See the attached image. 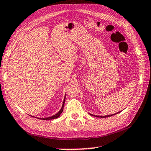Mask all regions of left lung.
<instances>
[{
    "label": "left lung",
    "mask_w": 151,
    "mask_h": 151,
    "mask_svg": "<svg viewBox=\"0 0 151 151\" xmlns=\"http://www.w3.org/2000/svg\"><path fill=\"white\" fill-rule=\"evenodd\" d=\"M121 111H119V112H118V113H116V114H111V115H106V116H95V115H93V114H91V116H95V117H101V118H107V117H109V116H114V115H116V114H118V113H120V112Z\"/></svg>",
    "instance_id": "1"
}]
</instances>
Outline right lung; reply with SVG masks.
Wrapping results in <instances>:
<instances>
[{
    "mask_svg": "<svg viewBox=\"0 0 151 151\" xmlns=\"http://www.w3.org/2000/svg\"><path fill=\"white\" fill-rule=\"evenodd\" d=\"M65 95L63 102L62 107L60 109V111H59L58 112V113L56 114H55V115H53L52 116H49V117H47V118H38V117H37V118H40V119H41V120H52V119H55V118H58L59 116H60V114H62V112L63 111V108H64V105H65ZM32 116V117H35V116Z\"/></svg>",
    "mask_w": 151,
    "mask_h": 151,
    "instance_id": "obj_1",
    "label": "right lung"
}]
</instances>
